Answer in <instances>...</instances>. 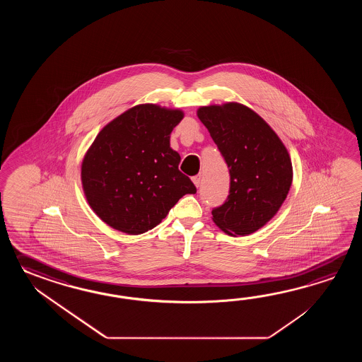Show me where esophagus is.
I'll return each instance as SVG.
<instances>
[{"label": "esophagus", "instance_id": "34e87169", "mask_svg": "<svg viewBox=\"0 0 362 362\" xmlns=\"http://www.w3.org/2000/svg\"><path fill=\"white\" fill-rule=\"evenodd\" d=\"M192 182H194V185H195L197 187H199L200 184H202V175L194 176V177H192Z\"/></svg>", "mask_w": 362, "mask_h": 362}]
</instances>
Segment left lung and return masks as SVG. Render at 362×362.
<instances>
[{
    "instance_id": "obj_1",
    "label": "left lung",
    "mask_w": 362,
    "mask_h": 362,
    "mask_svg": "<svg viewBox=\"0 0 362 362\" xmlns=\"http://www.w3.org/2000/svg\"><path fill=\"white\" fill-rule=\"evenodd\" d=\"M230 173V190L212 211L229 235H248L270 221L293 184V164L277 133L254 110L237 102L198 108Z\"/></svg>"
}]
</instances>
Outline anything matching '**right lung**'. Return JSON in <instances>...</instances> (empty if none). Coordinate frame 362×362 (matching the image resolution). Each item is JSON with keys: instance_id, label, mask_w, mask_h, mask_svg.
Segmentation results:
<instances>
[{"instance_id": "add662e5", "label": "right lung", "mask_w": 362, "mask_h": 362, "mask_svg": "<svg viewBox=\"0 0 362 362\" xmlns=\"http://www.w3.org/2000/svg\"><path fill=\"white\" fill-rule=\"evenodd\" d=\"M184 119L178 108L145 103L127 110L97 134L81 163L85 198L103 223L131 235L162 223L192 180L178 170L181 156L170 133Z\"/></svg>"}]
</instances>
